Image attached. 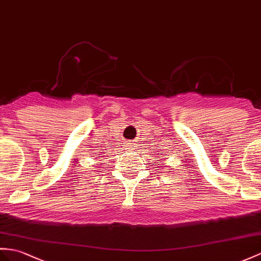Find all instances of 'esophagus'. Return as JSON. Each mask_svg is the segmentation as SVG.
Masks as SVG:
<instances>
[{
	"mask_svg": "<svg viewBox=\"0 0 261 261\" xmlns=\"http://www.w3.org/2000/svg\"><path fill=\"white\" fill-rule=\"evenodd\" d=\"M126 145H127V146H126V147H127L126 149H129V150H132V143L127 142V143H126Z\"/></svg>",
	"mask_w": 261,
	"mask_h": 261,
	"instance_id": "1",
	"label": "esophagus"
}]
</instances>
